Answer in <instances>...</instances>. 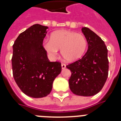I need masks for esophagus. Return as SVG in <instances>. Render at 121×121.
I'll return each instance as SVG.
<instances>
[{"mask_svg":"<svg viewBox=\"0 0 121 121\" xmlns=\"http://www.w3.org/2000/svg\"><path fill=\"white\" fill-rule=\"evenodd\" d=\"M61 67H62V69H64V68H65V67H66V65L65 64H61Z\"/></svg>","mask_w":121,"mask_h":121,"instance_id":"obj_1","label":"esophagus"}]
</instances>
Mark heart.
<instances>
[{"label": "heart", "instance_id": "heart-1", "mask_svg": "<svg viewBox=\"0 0 121 121\" xmlns=\"http://www.w3.org/2000/svg\"><path fill=\"white\" fill-rule=\"evenodd\" d=\"M43 46L51 58H55L60 50L64 59L73 62L84 55L87 48V40L82 34L62 30L53 32L50 39L44 40Z\"/></svg>", "mask_w": 121, "mask_h": 121}]
</instances>
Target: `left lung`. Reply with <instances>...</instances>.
Here are the masks:
<instances>
[{"instance_id":"left-lung-1","label":"left lung","mask_w":121,"mask_h":121,"mask_svg":"<svg viewBox=\"0 0 121 121\" xmlns=\"http://www.w3.org/2000/svg\"><path fill=\"white\" fill-rule=\"evenodd\" d=\"M82 33L87 40L88 50L81 59L66 66L71 71L69 86L74 95L91 96L103 88L108 74V50L104 42L88 28Z\"/></svg>"}]
</instances>
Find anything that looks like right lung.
I'll use <instances>...</instances> for the list:
<instances>
[{
	"instance_id": "add662e5",
	"label": "right lung",
	"mask_w": 121,
	"mask_h": 121,
	"mask_svg": "<svg viewBox=\"0 0 121 121\" xmlns=\"http://www.w3.org/2000/svg\"><path fill=\"white\" fill-rule=\"evenodd\" d=\"M48 28L33 25L19 35L13 46L14 79L22 92L31 98L49 95L54 79L61 72V63L50 62L42 45Z\"/></svg>"
}]
</instances>
